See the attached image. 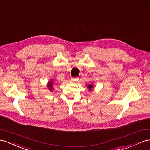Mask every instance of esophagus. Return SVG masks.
I'll return each instance as SVG.
<instances>
[{
    "mask_svg": "<svg viewBox=\"0 0 150 150\" xmlns=\"http://www.w3.org/2000/svg\"><path fill=\"white\" fill-rule=\"evenodd\" d=\"M71 80L72 82H76V81H78L79 80V78H76V77H74V78H71Z\"/></svg>",
    "mask_w": 150,
    "mask_h": 150,
    "instance_id": "34e87169",
    "label": "esophagus"
}]
</instances>
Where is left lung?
Returning <instances> with one entry per match:
<instances>
[{
  "label": "left lung",
  "instance_id": "1",
  "mask_svg": "<svg viewBox=\"0 0 150 150\" xmlns=\"http://www.w3.org/2000/svg\"><path fill=\"white\" fill-rule=\"evenodd\" d=\"M93 85H87V87L88 88V89L90 90V91H91L92 88H93Z\"/></svg>",
  "mask_w": 150,
  "mask_h": 150
}]
</instances>
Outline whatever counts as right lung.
<instances>
[{"label":"right lung","instance_id":"add662e5","mask_svg":"<svg viewBox=\"0 0 150 150\" xmlns=\"http://www.w3.org/2000/svg\"><path fill=\"white\" fill-rule=\"evenodd\" d=\"M53 82H52V81H50L48 83V88L51 91L53 90Z\"/></svg>","mask_w":150,"mask_h":150}]
</instances>
